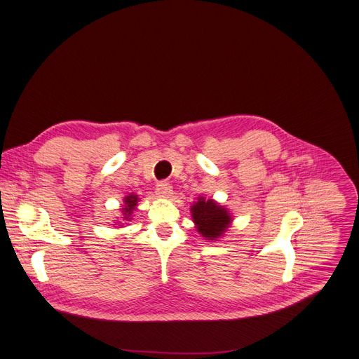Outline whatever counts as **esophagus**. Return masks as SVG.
<instances>
[{
	"mask_svg": "<svg viewBox=\"0 0 359 359\" xmlns=\"http://www.w3.org/2000/svg\"><path fill=\"white\" fill-rule=\"evenodd\" d=\"M155 192L158 197H162V198H170L172 196V187L170 182H159L156 184V188H155Z\"/></svg>",
	"mask_w": 359,
	"mask_h": 359,
	"instance_id": "34e87169",
	"label": "esophagus"
}]
</instances>
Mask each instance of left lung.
I'll return each mask as SVG.
<instances>
[{
  "instance_id": "8db88e82",
  "label": "left lung",
  "mask_w": 359,
  "mask_h": 359,
  "mask_svg": "<svg viewBox=\"0 0 359 359\" xmlns=\"http://www.w3.org/2000/svg\"><path fill=\"white\" fill-rule=\"evenodd\" d=\"M191 214L198 233L208 240L223 236L233 219L226 207L217 204L214 200H204V197L192 204Z\"/></svg>"
}]
</instances>
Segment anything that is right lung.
Listing matches in <instances>:
<instances>
[{"label":"right lung","mask_w":359,"mask_h":359,"mask_svg":"<svg viewBox=\"0 0 359 359\" xmlns=\"http://www.w3.org/2000/svg\"><path fill=\"white\" fill-rule=\"evenodd\" d=\"M123 203H125V205L122 208V214H123V219H126L128 222V219H130V215H132L135 207L137 205V196L129 194L128 197H125Z\"/></svg>","instance_id":"obj_1"}]
</instances>
